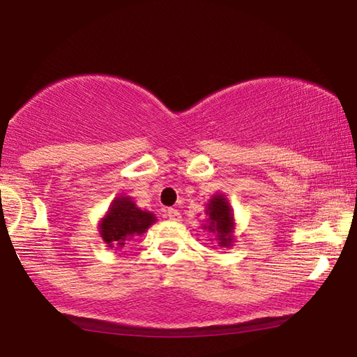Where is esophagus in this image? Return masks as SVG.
<instances>
[{
    "label": "esophagus",
    "instance_id": "34e87169",
    "mask_svg": "<svg viewBox=\"0 0 357 357\" xmlns=\"http://www.w3.org/2000/svg\"><path fill=\"white\" fill-rule=\"evenodd\" d=\"M167 217H168L169 220H174V222H178V220L181 218V213L178 212L176 208H168V210H167Z\"/></svg>",
    "mask_w": 357,
    "mask_h": 357
}]
</instances>
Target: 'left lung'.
Instances as JSON below:
<instances>
[{"label": "left lung", "mask_w": 357, "mask_h": 357, "mask_svg": "<svg viewBox=\"0 0 357 357\" xmlns=\"http://www.w3.org/2000/svg\"><path fill=\"white\" fill-rule=\"evenodd\" d=\"M207 215L208 225L207 228L210 233L217 234L220 245H231L233 243V215L231 208L223 195H215V197L207 204Z\"/></svg>", "instance_id": "obj_1"}]
</instances>
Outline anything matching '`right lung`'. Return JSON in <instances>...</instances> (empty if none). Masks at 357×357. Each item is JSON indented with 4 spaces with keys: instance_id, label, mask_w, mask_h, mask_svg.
<instances>
[{
    "instance_id": "1",
    "label": "right lung",
    "mask_w": 357,
    "mask_h": 357,
    "mask_svg": "<svg viewBox=\"0 0 357 357\" xmlns=\"http://www.w3.org/2000/svg\"><path fill=\"white\" fill-rule=\"evenodd\" d=\"M153 222V215L135 207L129 197H118L113 200L109 212L100 225V234L108 245L119 249L124 248L132 236L142 234Z\"/></svg>"
}]
</instances>
